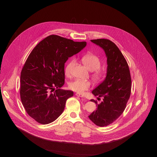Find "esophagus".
<instances>
[{
	"label": "esophagus",
	"instance_id": "obj_1",
	"mask_svg": "<svg viewBox=\"0 0 157 157\" xmlns=\"http://www.w3.org/2000/svg\"><path fill=\"white\" fill-rule=\"evenodd\" d=\"M76 96H78V97H80V98H83L84 97V96L82 94H80V93H76Z\"/></svg>",
	"mask_w": 157,
	"mask_h": 157
}]
</instances>
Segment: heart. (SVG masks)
<instances>
[{
  "label": "heart",
  "mask_w": 157,
  "mask_h": 157,
  "mask_svg": "<svg viewBox=\"0 0 157 157\" xmlns=\"http://www.w3.org/2000/svg\"><path fill=\"white\" fill-rule=\"evenodd\" d=\"M82 62L86 66L87 68L91 71L94 73L93 75V78L96 82H101L105 78V73L99 70L101 67V61L99 58L93 54H86L82 58ZM76 63L75 58L71 59L67 64L65 68V74L66 76H70L72 67ZM91 87V82L88 81L76 79L69 84V87L71 90L78 93H82L84 91L88 90Z\"/></svg>",
  "instance_id": "heart-1"
}]
</instances>
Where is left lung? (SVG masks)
<instances>
[{
  "label": "left lung",
  "instance_id": "obj_1",
  "mask_svg": "<svg viewBox=\"0 0 157 157\" xmlns=\"http://www.w3.org/2000/svg\"><path fill=\"white\" fill-rule=\"evenodd\" d=\"M102 48L107 57V75L105 79L92 91L103 101L88 117L94 124L104 127L114 122L124 111L131 93V76L128 64L116 44L107 39L91 40Z\"/></svg>",
  "mask_w": 157,
  "mask_h": 157
}]
</instances>
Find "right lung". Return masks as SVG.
<instances>
[{
    "mask_svg": "<svg viewBox=\"0 0 157 157\" xmlns=\"http://www.w3.org/2000/svg\"><path fill=\"white\" fill-rule=\"evenodd\" d=\"M86 45L52 35L41 41L29 55L21 71L20 99L27 113L37 122L55 121L73 92L60 89L64 84V64ZM56 89H55V88Z\"/></svg>",
    "mask_w": 157,
    "mask_h": 157,
    "instance_id": "add662e5",
    "label": "right lung"
}]
</instances>
